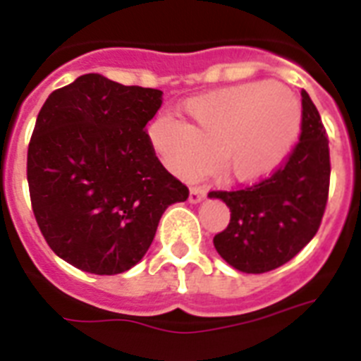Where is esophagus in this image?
I'll return each instance as SVG.
<instances>
[{
    "label": "esophagus",
    "instance_id": "esophagus-1",
    "mask_svg": "<svg viewBox=\"0 0 361 361\" xmlns=\"http://www.w3.org/2000/svg\"><path fill=\"white\" fill-rule=\"evenodd\" d=\"M204 197H206V190H204V188H200V186H193L190 190V202H200V200L204 199Z\"/></svg>",
    "mask_w": 361,
    "mask_h": 361
}]
</instances>
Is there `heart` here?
<instances>
[{"mask_svg": "<svg viewBox=\"0 0 361 361\" xmlns=\"http://www.w3.org/2000/svg\"><path fill=\"white\" fill-rule=\"evenodd\" d=\"M191 123L155 117L148 137L170 171L190 178L220 170L235 180H255L279 168L302 130V110L276 82H247L199 95L186 103Z\"/></svg>", "mask_w": 361, "mask_h": 361, "instance_id": "1", "label": "heart"}]
</instances>
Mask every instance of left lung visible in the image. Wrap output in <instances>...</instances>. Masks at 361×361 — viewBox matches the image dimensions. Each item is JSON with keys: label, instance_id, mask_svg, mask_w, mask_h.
I'll use <instances>...</instances> for the list:
<instances>
[{"label": "left lung", "instance_id": "8db88e82", "mask_svg": "<svg viewBox=\"0 0 361 361\" xmlns=\"http://www.w3.org/2000/svg\"><path fill=\"white\" fill-rule=\"evenodd\" d=\"M329 141L320 114L302 90L298 142L269 177L237 190L209 191L231 212L215 250L242 273H267L289 262L317 235L329 197Z\"/></svg>", "mask_w": 361, "mask_h": 361}]
</instances>
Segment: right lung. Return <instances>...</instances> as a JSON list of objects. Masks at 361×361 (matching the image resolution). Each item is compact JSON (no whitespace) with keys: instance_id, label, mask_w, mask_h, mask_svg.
<instances>
[{"instance_id":"add662e5","label":"right lung","mask_w":361,"mask_h":361,"mask_svg":"<svg viewBox=\"0 0 361 361\" xmlns=\"http://www.w3.org/2000/svg\"><path fill=\"white\" fill-rule=\"evenodd\" d=\"M161 104V90L85 73L41 106L27 153L32 212L50 250L73 267L128 271L164 209L190 195L146 132Z\"/></svg>"}]
</instances>
